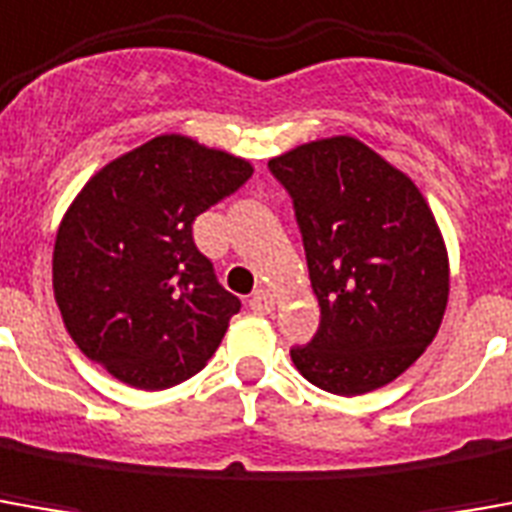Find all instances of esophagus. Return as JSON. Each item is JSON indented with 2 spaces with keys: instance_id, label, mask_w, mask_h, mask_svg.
Listing matches in <instances>:
<instances>
[{
  "instance_id": "esophagus-1",
  "label": "esophagus",
  "mask_w": 512,
  "mask_h": 512,
  "mask_svg": "<svg viewBox=\"0 0 512 512\" xmlns=\"http://www.w3.org/2000/svg\"><path fill=\"white\" fill-rule=\"evenodd\" d=\"M274 305H277V299H274V293L266 291V288L255 291V296L249 299V307H252L255 313H271V310H274Z\"/></svg>"
}]
</instances>
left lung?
<instances>
[{"label":"left lung","instance_id":"1","mask_svg":"<svg viewBox=\"0 0 512 512\" xmlns=\"http://www.w3.org/2000/svg\"><path fill=\"white\" fill-rule=\"evenodd\" d=\"M291 194L321 324L291 360L307 382L360 396L393 382L438 335L449 255L424 194L352 135L268 160Z\"/></svg>","mask_w":512,"mask_h":512}]
</instances>
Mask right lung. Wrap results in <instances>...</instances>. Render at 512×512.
<instances>
[{"label":"right lung","mask_w":512,"mask_h":512,"mask_svg":"<svg viewBox=\"0 0 512 512\" xmlns=\"http://www.w3.org/2000/svg\"><path fill=\"white\" fill-rule=\"evenodd\" d=\"M252 163L177 132L96 171L57 227L52 288L71 341L116 380L163 391L219 349L238 296L194 244V219Z\"/></svg>","instance_id":"right-lung-1"}]
</instances>
